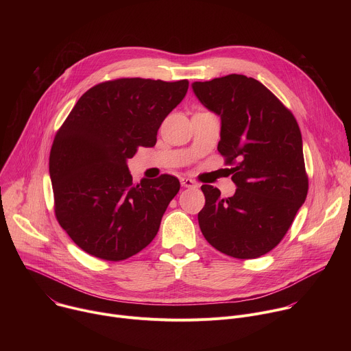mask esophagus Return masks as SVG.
<instances>
[{
  "mask_svg": "<svg viewBox=\"0 0 351 351\" xmlns=\"http://www.w3.org/2000/svg\"><path fill=\"white\" fill-rule=\"evenodd\" d=\"M180 184L183 187H195L197 186V183L193 179H190V178H182L180 179Z\"/></svg>",
  "mask_w": 351,
  "mask_h": 351,
  "instance_id": "obj_1",
  "label": "esophagus"
}]
</instances>
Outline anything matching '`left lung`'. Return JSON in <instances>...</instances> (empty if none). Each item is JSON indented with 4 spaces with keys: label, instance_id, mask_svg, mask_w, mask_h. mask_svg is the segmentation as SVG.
<instances>
[{
    "label": "left lung",
    "instance_id": "left-lung-1",
    "mask_svg": "<svg viewBox=\"0 0 351 351\" xmlns=\"http://www.w3.org/2000/svg\"><path fill=\"white\" fill-rule=\"evenodd\" d=\"M197 98L221 117L218 152L232 165V197L203 184L198 225L218 252L240 260L275 248L308 191L303 140L291 111L263 83L244 75L194 82Z\"/></svg>",
    "mask_w": 351,
    "mask_h": 351
}]
</instances>
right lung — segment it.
<instances>
[{
	"mask_svg": "<svg viewBox=\"0 0 351 351\" xmlns=\"http://www.w3.org/2000/svg\"><path fill=\"white\" fill-rule=\"evenodd\" d=\"M187 88L186 79L98 83L58 129L49 153L56 218L87 254L122 261L156 237L180 183L164 173L134 184L126 160L138 147L156 145L161 123Z\"/></svg>",
	"mask_w": 351,
	"mask_h": 351,
	"instance_id": "add662e5",
	"label": "right lung"
}]
</instances>
